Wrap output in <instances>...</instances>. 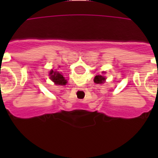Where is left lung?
Segmentation results:
<instances>
[{"label":"left lung","instance_id":"1","mask_svg":"<svg viewBox=\"0 0 158 158\" xmlns=\"http://www.w3.org/2000/svg\"><path fill=\"white\" fill-rule=\"evenodd\" d=\"M106 77L104 76H103V75H96L94 78V82L96 84H103L104 83Z\"/></svg>","mask_w":158,"mask_h":158}]
</instances>
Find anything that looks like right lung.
I'll list each match as a JSON object with an SVG mask.
<instances>
[{"label":"right lung","instance_id":"obj_1","mask_svg":"<svg viewBox=\"0 0 158 158\" xmlns=\"http://www.w3.org/2000/svg\"><path fill=\"white\" fill-rule=\"evenodd\" d=\"M50 79L54 82L55 85H65V84L67 83V80H65L63 75L62 74V73H59L58 71H54L51 69L50 71Z\"/></svg>","mask_w":158,"mask_h":158}]
</instances>
